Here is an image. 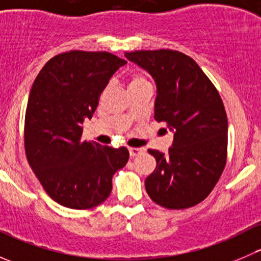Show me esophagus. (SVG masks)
I'll return each instance as SVG.
<instances>
[{
    "label": "esophagus",
    "mask_w": 261,
    "mask_h": 261,
    "mask_svg": "<svg viewBox=\"0 0 261 261\" xmlns=\"http://www.w3.org/2000/svg\"><path fill=\"white\" fill-rule=\"evenodd\" d=\"M128 152H130L131 156H138L139 154L143 152V149L141 147H128Z\"/></svg>",
    "instance_id": "obj_1"
}]
</instances>
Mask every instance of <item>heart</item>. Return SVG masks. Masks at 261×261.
I'll use <instances>...</instances> for the list:
<instances>
[{
  "mask_svg": "<svg viewBox=\"0 0 261 261\" xmlns=\"http://www.w3.org/2000/svg\"><path fill=\"white\" fill-rule=\"evenodd\" d=\"M146 83H149V81H147V78L143 74V73H134V74H131L130 78H128V88H134V87H138Z\"/></svg>",
  "mask_w": 261,
  "mask_h": 261,
  "instance_id": "b5f03b06",
  "label": "heart"
}]
</instances>
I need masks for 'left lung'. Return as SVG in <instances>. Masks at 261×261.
Returning <instances> with one entry per match:
<instances>
[{"instance_id": "1", "label": "left lung", "mask_w": 261, "mask_h": 261, "mask_svg": "<svg viewBox=\"0 0 261 261\" xmlns=\"http://www.w3.org/2000/svg\"><path fill=\"white\" fill-rule=\"evenodd\" d=\"M125 57L152 75L154 118L174 131L168 154L149 149L156 168L145 179L147 194L164 208L196 206L215 188L227 160V115L220 93L198 64L177 50H136Z\"/></svg>"}]
</instances>
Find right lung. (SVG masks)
Wrapping results in <instances>:
<instances>
[{
    "mask_svg": "<svg viewBox=\"0 0 261 261\" xmlns=\"http://www.w3.org/2000/svg\"><path fill=\"white\" fill-rule=\"evenodd\" d=\"M126 60L107 51L70 50L49 60L31 87L23 143L44 191L62 206L88 210L109 198L128 150L82 140L110 78Z\"/></svg>",
    "mask_w": 261,
    "mask_h": 261,
    "instance_id": "1",
    "label": "right lung"
}]
</instances>
